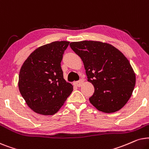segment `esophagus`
I'll use <instances>...</instances> for the list:
<instances>
[{
    "mask_svg": "<svg viewBox=\"0 0 149 149\" xmlns=\"http://www.w3.org/2000/svg\"><path fill=\"white\" fill-rule=\"evenodd\" d=\"M83 82H84V81H83V80H80L78 81V82H75L74 83H73V84H74V85H76V86L80 87L82 85Z\"/></svg>",
    "mask_w": 149,
    "mask_h": 149,
    "instance_id": "obj_1",
    "label": "esophagus"
}]
</instances>
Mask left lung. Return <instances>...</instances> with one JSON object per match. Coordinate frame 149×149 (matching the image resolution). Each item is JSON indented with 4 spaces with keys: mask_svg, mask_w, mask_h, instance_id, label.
<instances>
[{
    "mask_svg": "<svg viewBox=\"0 0 149 149\" xmlns=\"http://www.w3.org/2000/svg\"><path fill=\"white\" fill-rule=\"evenodd\" d=\"M69 45L82 59L87 80L94 86L91 104L103 112L120 110L136 84V74L128 59L113 45L101 41H82Z\"/></svg>",
    "mask_w": 149,
    "mask_h": 149,
    "instance_id": "8db88e82",
    "label": "left lung"
}]
</instances>
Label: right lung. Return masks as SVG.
<instances>
[{
	"label": "right lung",
	"mask_w": 149,
	"mask_h": 149,
	"mask_svg": "<svg viewBox=\"0 0 149 149\" xmlns=\"http://www.w3.org/2000/svg\"><path fill=\"white\" fill-rule=\"evenodd\" d=\"M69 41H54L34 50L23 63L18 87L31 110L43 115L58 112L73 91V86L63 78L61 67Z\"/></svg>",
	"instance_id": "obj_1"
}]
</instances>
